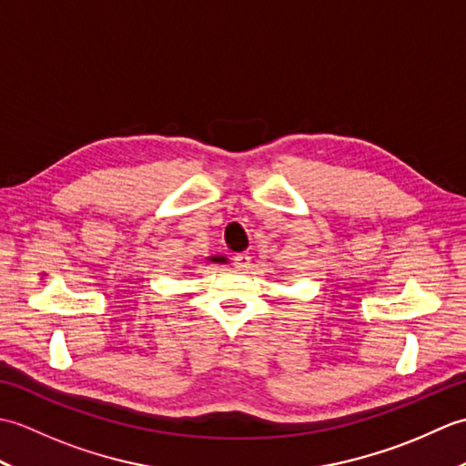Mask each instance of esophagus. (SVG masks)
<instances>
[{
    "mask_svg": "<svg viewBox=\"0 0 466 466\" xmlns=\"http://www.w3.org/2000/svg\"><path fill=\"white\" fill-rule=\"evenodd\" d=\"M250 260H252V256L248 252H240V254L234 256V266L238 270H248L250 268Z\"/></svg>",
    "mask_w": 466,
    "mask_h": 466,
    "instance_id": "esophagus-1",
    "label": "esophagus"
}]
</instances>
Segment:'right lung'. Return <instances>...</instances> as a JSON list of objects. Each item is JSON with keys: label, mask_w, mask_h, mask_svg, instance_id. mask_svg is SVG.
<instances>
[{"label": "right lung", "mask_w": 466, "mask_h": 466, "mask_svg": "<svg viewBox=\"0 0 466 466\" xmlns=\"http://www.w3.org/2000/svg\"><path fill=\"white\" fill-rule=\"evenodd\" d=\"M206 260H208V262H216V264H228V258H226V256H222V254H218V256H208Z\"/></svg>", "instance_id": "right-lung-1"}]
</instances>
